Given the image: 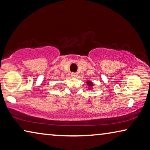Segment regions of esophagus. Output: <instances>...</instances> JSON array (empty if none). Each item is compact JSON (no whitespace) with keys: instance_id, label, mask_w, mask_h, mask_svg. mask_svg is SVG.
I'll return each instance as SVG.
<instances>
[{"instance_id":"1","label":"esophagus","mask_w":150,"mask_h":150,"mask_svg":"<svg viewBox=\"0 0 150 150\" xmlns=\"http://www.w3.org/2000/svg\"><path fill=\"white\" fill-rule=\"evenodd\" d=\"M71 77H72L75 78V77H77V73H71Z\"/></svg>"}]
</instances>
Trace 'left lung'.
<instances>
[{"mask_svg": "<svg viewBox=\"0 0 150 150\" xmlns=\"http://www.w3.org/2000/svg\"><path fill=\"white\" fill-rule=\"evenodd\" d=\"M87 85H88V88H89V89H92V87L93 86V83L91 81H87Z\"/></svg>", "mask_w": 150, "mask_h": 150, "instance_id": "1", "label": "left lung"}]
</instances>
